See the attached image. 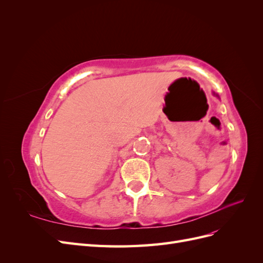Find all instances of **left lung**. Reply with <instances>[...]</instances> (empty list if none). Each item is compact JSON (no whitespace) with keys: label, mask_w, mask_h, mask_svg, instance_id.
I'll use <instances>...</instances> for the list:
<instances>
[{"label":"left lung","mask_w":263,"mask_h":263,"mask_svg":"<svg viewBox=\"0 0 263 263\" xmlns=\"http://www.w3.org/2000/svg\"><path fill=\"white\" fill-rule=\"evenodd\" d=\"M213 94H214V95H215V97H217V98H218V99H219V97H218V94H216V93H213Z\"/></svg>","instance_id":"left-lung-1"}]
</instances>
